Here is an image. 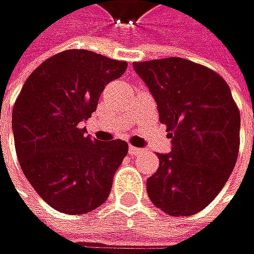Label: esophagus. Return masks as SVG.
<instances>
[{
    "mask_svg": "<svg viewBox=\"0 0 254 254\" xmlns=\"http://www.w3.org/2000/svg\"><path fill=\"white\" fill-rule=\"evenodd\" d=\"M128 152H129V155H138V153H141V152H143V149H138V147H134V146H129V149H128Z\"/></svg>",
    "mask_w": 254,
    "mask_h": 254,
    "instance_id": "obj_1",
    "label": "esophagus"
}]
</instances>
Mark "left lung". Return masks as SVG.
<instances>
[{
  "label": "left lung",
  "instance_id": "left-lung-1",
  "mask_svg": "<svg viewBox=\"0 0 254 254\" xmlns=\"http://www.w3.org/2000/svg\"><path fill=\"white\" fill-rule=\"evenodd\" d=\"M173 138L147 179L150 201L170 216L204 210L228 182L240 150V110L225 78L183 58L134 62Z\"/></svg>",
  "mask_w": 254,
  "mask_h": 254
}]
</instances>
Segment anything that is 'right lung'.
Wrapping results in <instances>:
<instances>
[{
	"instance_id": "add662e5",
	"label": "right lung",
	"mask_w": 254,
	"mask_h": 254,
	"mask_svg": "<svg viewBox=\"0 0 254 254\" xmlns=\"http://www.w3.org/2000/svg\"><path fill=\"white\" fill-rule=\"evenodd\" d=\"M125 61L84 49L53 55L26 78L11 114L16 155L35 192L55 210L86 214L105 202L128 153L122 140L98 141L81 128Z\"/></svg>"
}]
</instances>
